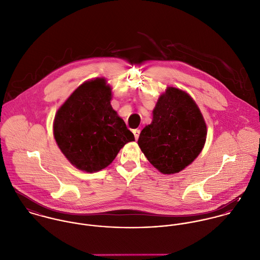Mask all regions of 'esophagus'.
<instances>
[{"instance_id":"1","label":"esophagus","mask_w":260,"mask_h":260,"mask_svg":"<svg viewBox=\"0 0 260 260\" xmlns=\"http://www.w3.org/2000/svg\"><path fill=\"white\" fill-rule=\"evenodd\" d=\"M133 134H134L135 139L137 140V139L139 138V135H140V130H139V129H135V130H133Z\"/></svg>"}]
</instances>
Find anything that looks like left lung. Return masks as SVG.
Wrapping results in <instances>:
<instances>
[{"label": "left lung", "mask_w": 260, "mask_h": 260, "mask_svg": "<svg viewBox=\"0 0 260 260\" xmlns=\"http://www.w3.org/2000/svg\"><path fill=\"white\" fill-rule=\"evenodd\" d=\"M206 134V124L192 98L169 87L156 104L152 123L141 131L138 145L155 168L173 174L199 155Z\"/></svg>", "instance_id": "left-lung-1"}]
</instances>
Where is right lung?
<instances>
[{
  "label": "right lung",
  "instance_id": "add662e5",
  "mask_svg": "<svg viewBox=\"0 0 260 260\" xmlns=\"http://www.w3.org/2000/svg\"><path fill=\"white\" fill-rule=\"evenodd\" d=\"M110 100L111 88L97 78L79 86L56 114L54 136L59 148L86 172L104 169L126 143L135 141Z\"/></svg>",
  "mask_w": 260,
  "mask_h": 260
}]
</instances>
